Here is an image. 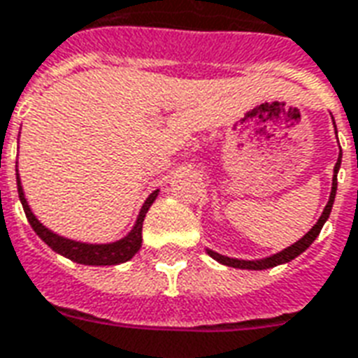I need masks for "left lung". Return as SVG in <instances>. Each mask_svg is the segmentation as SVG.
Listing matches in <instances>:
<instances>
[{"label":"left lung","instance_id":"left-lung-1","mask_svg":"<svg viewBox=\"0 0 358 358\" xmlns=\"http://www.w3.org/2000/svg\"><path fill=\"white\" fill-rule=\"evenodd\" d=\"M338 136V132H336ZM339 166H341V149H339V157H338V163L334 166V178H331V192H330V199L326 203V207H324L322 215L320 218L316 220V224L308 230L301 240H297L293 245L289 248L282 249V251H278L274 255L270 257H264V259H236V257H226V255H220L217 251H213V249L207 248V253H209L217 263L220 264H226V266H232V268H241V270H266V268H272V266H278V264H285L293 261L295 257H299L303 251H307L310 245H313V241L318 238V234L322 230V226L326 224V220L330 218V213H331V207H334V199H336V189H338V172H339Z\"/></svg>","mask_w":358,"mask_h":358}]
</instances>
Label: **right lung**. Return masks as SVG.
Returning <instances> with one entry per match:
<instances>
[{
	"label": "right lung",
	"mask_w": 358,
	"mask_h": 358,
	"mask_svg": "<svg viewBox=\"0 0 358 358\" xmlns=\"http://www.w3.org/2000/svg\"><path fill=\"white\" fill-rule=\"evenodd\" d=\"M15 172H17V189H19V199L22 203V209H24V215H27L28 222L32 226V230L38 234V238L51 248L59 255L71 259L73 263L78 264H88V266H110V264H122L126 261H130L138 251L141 249V228H143V218L148 215L149 207L153 205V201L159 195V189H155L153 194L149 195L145 203L141 205L140 213H138V218L134 222L132 230L126 234L124 238H120L117 241H109V243H88V241H78L71 240L66 236H61V234L53 232L48 226H43L38 217H36L30 205L27 201V195H24V189H22V182H20L19 169L15 166Z\"/></svg>",
	"instance_id": "add662e5"
}]
</instances>
